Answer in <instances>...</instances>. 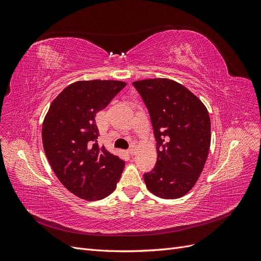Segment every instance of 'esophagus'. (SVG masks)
<instances>
[{
	"label": "esophagus",
	"mask_w": 261,
	"mask_h": 261,
	"mask_svg": "<svg viewBox=\"0 0 261 261\" xmlns=\"http://www.w3.org/2000/svg\"><path fill=\"white\" fill-rule=\"evenodd\" d=\"M128 153L130 154V155H134V154H135L136 153V147L135 146H130V148L128 149Z\"/></svg>",
	"instance_id": "obj_1"
}]
</instances>
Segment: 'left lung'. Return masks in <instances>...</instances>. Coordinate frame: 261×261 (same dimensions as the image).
I'll return each mask as SVG.
<instances>
[{
  "label": "left lung",
  "instance_id": "8db88e82",
  "mask_svg": "<svg viewBox=\"0 0 261 261\" xmlns=\"http://www.w3.org/2000/svg\"><path fill=\"white\" fill-rule=\"evenodd\" d=\"M148 109L156 141L155 167L146 186L164 199L186 195L198 180L211 141L209 113L193 92L168 78L133 83Z\"/></svg>",
  "mask_w": 261,
  "mask_h": 261
}]
</instances>
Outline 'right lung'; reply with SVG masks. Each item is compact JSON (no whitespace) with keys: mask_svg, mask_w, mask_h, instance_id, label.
<instances>
[{"mask_svg":"<svg viewBox=\"0 0 261 261\" xmlns=\"http://www.w3.org/2000/svg\"><path fill=\"white\" fill-rule=\"evenodd\" d=\"M126 83L82 81L70 84L53 100L42 125V143L55 175L70 193L86 200H100L120 180L124 161L97 139L96 114Z\"/></svg>","mask_w":261,"mask_h":261,"instance_id":"obj_1","label":"right lung"}]
</instances>
